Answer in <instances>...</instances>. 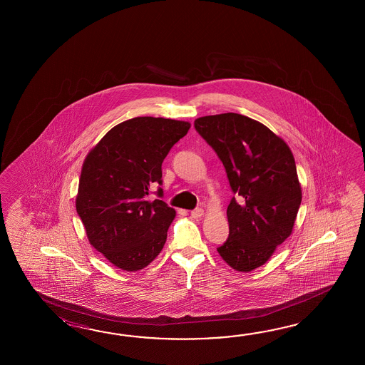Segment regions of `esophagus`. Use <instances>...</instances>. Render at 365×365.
<instances>
[{"mask_svg": "<svg viewBox=\"0 0 365 365\" xmlns=\"http://www.w3.org/2000/svg\"><path fill=\"white\" fill-rule=\"evenodd\" d=\"M203 209H201V207H197V209H194L192 212H190V215H192V217H194V219H198V217H203Z\"/></svg>", "mask_w": 365, "mask_h": 365, "instance_id": "34e87169", "label": "esophagus"}]
</instances>
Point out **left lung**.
Masks as SVG:
<instances>
[{"label": "left lung", "instance_id": "8db88e82", "mask_svg": "<svg viewBox=\"0 0 365 365\" xmlns=\"http://www.w3.org/2000/svg\"><path fill=\"white\" fill-rule=\"evenodd\" d=\"M194 128L236 194L227 207L230 235L217 253L235 270L252 272L292 233L302 203L294 155L267 126L239 113L200 117Z\"/></svg>", "mask_w": 365, "mask_h": 365}]
</instances>
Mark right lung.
<instances>
[{
	"label": "right lung",
	"instance_id": "obj_1",
	"mask_svg": "<svg viewBox=\"0 0 365 365\" xmlns=\"http://www.w3.org/2000/svg\"><path fill=\"white\" fill-rule=\"evenodd\" d=\"M190 128L186 121L134 117L112 128L87 154L76 207L90 244L124 272H138L162 252L176 211L150 189L162 163ZM158 197L163 195L162 187Z\"/></svg>",
	"mask_w": 365,
	"mask_h": 365
}]
</instances>
